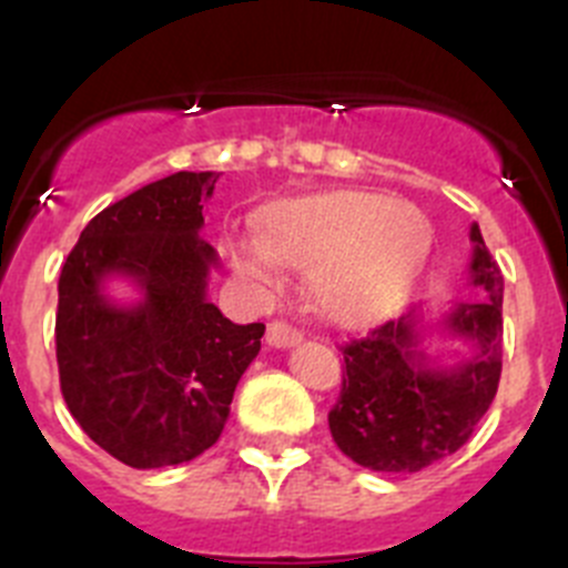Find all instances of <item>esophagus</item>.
I'll use <instances>...</instances> for the list:
<instances>
[{
    "instance_id": "esophagus-1",
    "label": "esophagus",
    "mask_w": 568,
    "mask_h": 568,
    "mask_svg": "<svg viewBox=\"0 0 568 568\" xmlns=\"http://www.w3.org/2000/svg\"><path fill=\"white\" fill-rule=\"evenodd\" d=\"M266 342L272 344V347H294V344L302 342V331H296V327H291L288 322H272L266 331Z\"/></svg>"
}]
</instances>
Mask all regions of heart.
Returning a JSON list of instances; mask_svg holds the SVG:
<instances>
[{"label":"heart","instance_id":"1","mask_svg":"<svg viewBox=\"0 0 568 568\" xmlns=\"http://www.w3.org/2000/svg\"><path fill=\"white\" fill-rule=\"evenodd\" d=\"M252 226L257 243H235L232 266L254 285L274 283V263L308 268L311 300L336 325L392 314L432 248V226L415 204L364 190L272 201Z\"/></svg>","mask_w":568,"mask_h":568}]
</instances>
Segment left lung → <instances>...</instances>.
Wrapping results in <instances>:
<instances>
[{"instance_id": "obj_1", "label": "left lung", "mask_w": 568, "mask_h": 568, "mask_svg": "<svg viewBox=\"0 0 568 568\" xmlns=\"http://www.w3.org/2000/svg\"><path fill=\"white\" fill-rule=\"evenodd\" d=\"M470 241L476 300L459 302L443 320L452 336L470 342L468 358L432 367L415 308L342 347V392L327 423L338 448L362 468L417 474L459 452L490 409L501 378L505 277L476 224Z\"/></svg>"}]
</instances>
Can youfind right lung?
I'll use <instances>...</instances> for the list:
<instances>
[{
	"label": "right lung",
	"mask_w": 568,
	"mask_h": 568,
	"mask_svg": "<svg viewBox=\"0 0 568 568\" xmlns=\"http://www.w3.org/2000/svg\"><path fill=\"white\" fill-rule=\"evenodd\" d=\"M219 176L179 171L114 201L61 268V395L78 426L131 468L190 463L215 445L266 333L263 322L235 325L206 300L219 254L199 230ZM109 276H129L143 300L109 301Z\"/></svg>",
	"instance_id": "obj_1"
}]
</instances>
